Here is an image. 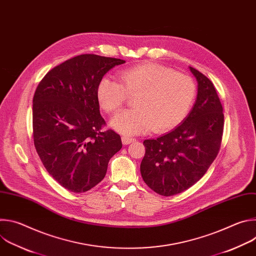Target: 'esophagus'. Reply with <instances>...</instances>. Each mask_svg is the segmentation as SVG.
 Returning <instances> with one entry per match:
<instances>
[{"instance_id":"34e87169","label":"esophagus","mask_w":256,"mask_h":256,"mask_svg":"<svg viewBox=\"0 0 256 256\" xmlns=\"http://www.w3.org/2000/svg\"><path fill=\"white\" fill-rule=\"evenodd\" d=\"M134 140H136V138H130V136H122V142L124 144H130Z\"/></svg>"}]
</instances>
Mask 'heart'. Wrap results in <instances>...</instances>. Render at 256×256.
Returning <instances> with one entry per match:
<instances>
[{
    "label": "heart",
    "mask_w": 256,
    "mask_h": 256,
    "mask_svg": "<svg viewBox=\"0 0 256 256\" xmlns=\"http://www.w3.org/2000/svg\"><path fill=\"white\" fill-rule=\"evenodd\" d=\"M120 83L104 77L97 86V99L106 112L114 114L124 105L126 94L134 99V109L118 114L110 126L124 134L150 130L162 132L178 126L194 104L196 85L184 74L155 62H144L120 74Z\"/></svg>",
    "instance_id": "1"
}]
</instances>
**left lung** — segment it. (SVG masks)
I'll return each mask as SVG.
<instances>
[{
    "instance_id": "1",
    "label": "left lung",
    "mask_w": 256,
    "mask_h": 256,
    "mask_svg": "<svg viewBox=\"0 0 256 256\" xmlns=\"http://www.w3.org/2000/svg\"><path fill=\"white\" fill-rule=\"evenodd\" d=\"M188 68L198 82L190 112L171 132L144 140L142 177L164 196L186 190L204 175L220 150L223 136V106L212 83L198 70Z\"/></svg>"
}]
</instances>
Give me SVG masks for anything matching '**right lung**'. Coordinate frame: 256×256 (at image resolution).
<instances>
[{
  "label": "right lung",
  "instance_id": "1",
  "mask_svg": "<svg viewBox=\"0 0 256 256\" xmlns=\"http://www.w3.org/2000/svg\"><path fill=\"white\" fill-rule=\"evenodd\" d=\"M126 60L81 54L50 70L33 97L35 149L48 172L72 192H85L104 178L108 162L122 148L114 130H102L97 86Z\"/></svg>",
  "mask_w": 256,
  "mask_h": 256
}]
</instances>
